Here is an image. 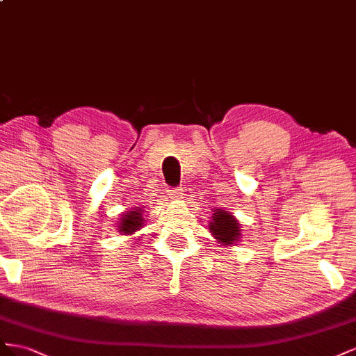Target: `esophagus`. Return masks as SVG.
<instances>
[{
	"label": "esophagus",
	"mask_w": 356,
	"mask_h": 356,
	"mask_svg": "<svg viewBox=\"0 0 356 356\" xmlns=\"http://www.w3.org/2000/svg\"><path fill=\"white\" fill-rule=\"evenodd\" d=\"M168 195L175 197V198H184L185 189H181V188H171V189H168Z\"/></svg>",
	"instance_id": "1"
}]
</instances>
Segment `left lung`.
I'll return each instance as SVG.
<instances>
[{
    "mask_svg": "<svg viewBox=\"0 0 356 356\" xmlns=\"http://www.w3.org/2000/svg\"><path fill=\"white\" fill-rule=\"evenodd\" d=\"M213 220L210 222V232L215 236L219 241L225 243V245H231L238 240L240 237V225L234 216L225 210H219L213 213Z\"/></svg>",
    "mask_w": 356,
    "mask_h": 356,
    "instance_id": "obj_1",
    "label": "left lung"
}]
</instances>
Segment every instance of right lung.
<instances>
[{
    "instance_id": "right-lung-1",
    "label": "right lung",
    "mask_w": 356,
    "mask_h": 356,
    "mask_svg": "<svg viewBox=\"0 0 356 356\" xmlns=\"http://www.w3.org/2000/svg\"><path fill=\"white\" fill-rule=\"evenodd\" d=\"M143 220L145 219H143V215H141L140 210H137V211H128L120 219L119 231L120 232H125V234H133L134 231L140 229L141 227L145 225Z\"/></svg>"
}]
</instances>
